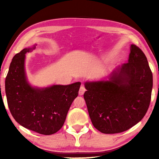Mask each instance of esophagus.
<instances>
[{
  "label": "esophagus",
  "instance_id": "34e87169",
  "mask_svg": "<svg viewBox=\"0 0 159 159\" xmlns=\"http://www.w3.org/2000/svg\"><path fill=\"white\" fill-rule=\"evenodd\" d=\"M85 91H86V89H85V87H84L83 85H82L81 87H80V89H79V95H80V96H82V95H83V94H84V93H85Z\"/></svg>",
  "mask_w": 159,
  "mask_h": 159
}]
</instances>
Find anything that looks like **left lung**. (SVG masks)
Instances as JSON below:
<instances>
[{
  "label": "left lung",
  "instance_id": "obj_1",
  "mask_svg": "<svg viewBox=\"0 0 159 159\" xmlns=\"http://www.w3.org/2000/svg\"><path fill=\"white\" fill-rule=\"evenodd\" d=\"M152 85L146 55L131 44L128 63L114 70L109 80L85 83L83 96L93 126L104 134L130 129L146 115Z\"/></svg>",
  "mask_w": 159,
  "mask_h": 159
}]
</instances>
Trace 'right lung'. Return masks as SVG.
Here are the masks:
<instances>
[{
    "mask_svg": "<svg viewBox=\"0 0 159 159\" xmlns=\"http://www.w3.org/2000/svg\"><path fill=\"white\" fill-rule=\"evenodd\" d=\"M32 49L35 46L23 49L13 57L5 79L7 100L17 122L27 129L49 135L62 128L81 83L32 87L25 70V54Z\"/></svg>",
    "mask_w": 159,
    "mask_h": 159,
    "instance_id": "add662e5",
    "label": "right lung"
}]
</instances>
